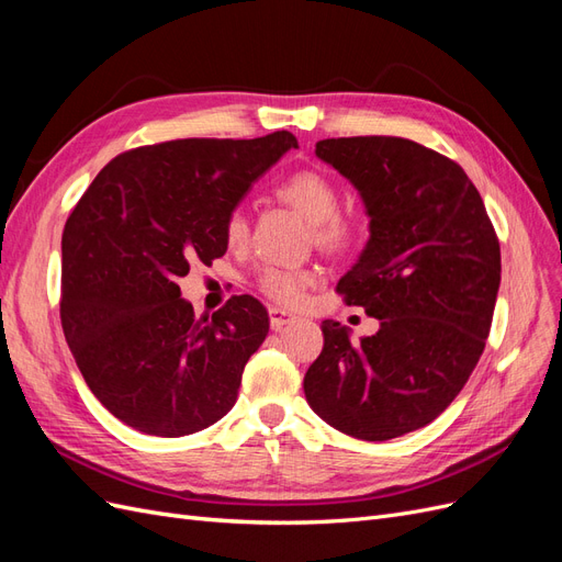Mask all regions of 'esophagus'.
Masks as SVG:
<instances>
[{"instance_id":"obj_1","label":"esophagus","mask_w":562,"mask_h":562,"mask_svg":"<svg viewBox=\"0 0 562 562\" xmlns=\"http://www.w3.org/2000/svg\"><path fill=\"white\" fill-rule=\"evenodd\" d=\"M288 323H295V316L291 314V312H285V310H279V307H271L269 310V326H271V330H283Z\"/></svg>"}]
</instances>
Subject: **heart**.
Wrapping results in <instances>:
<instances>
[{"instance_id":"heart-1","label":"heart","mask_w":562,"mask_h":562,"mask_svg":"<svg viewBox=\"0 0 562 562\" xmlns=\"http://www.w3.org/2000/svg\"><path fill=\"white\" fill-rule=\"evenodd\" d=\"M274 194L295 209L312 225L314 241L321 248L339 250L347 248L359 236V223L351 215L339 213V190L337 184L318 171H300L285 178ZM248 223L241 211H236L227 220L229 244L246 239ZM312 283L310 271L269 267L260 274L262 293L281 304H297L304 295V288Z\"/></svg>"}]
</instances>
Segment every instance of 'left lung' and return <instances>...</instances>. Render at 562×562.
I'll list each match as a JSON object with an SVG mask.
<instances>
[{
	"label": "left lung",
	"instance_id": "left-lung-1",
	"mask_svg": "<svg viewBox=\"0 0 562 562\" xmlns=\"http://www.w3.org/2000/svg\"><path fill=\"white\" fill-rule=\"evenodd\" d=\"M316 157L359 192L368 241L337 281L380 321L351 330L323 321V351L304 396L330 427L389 440L427 427L479 363L502 281L499 241L469 176L434 149L391 135L316 143Z\"/></svg>",
	"mask_w": 562,
	"mask_h": 562
}]
</instances>
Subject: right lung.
<instances>
[{
    "label": "right lung",
    "mask_w": 562,
    "mask_h": 562,
    "mask_svg": "<svg viewBox=\"0 0 562 562\" xmlns=\"http://www.w3.org/2000/svg\"><path fill=\"white\" fill-rule=\"evenodd\" d=\"M187 138L124 151L95 176L63 232L60 321L93 396L128 427L178 438L223 419L269 333L250 295L196 318L178 279L227 250V220L288 149Z\"/></svg>",
    "instance_id": "obj_1"
}]
</instances>
